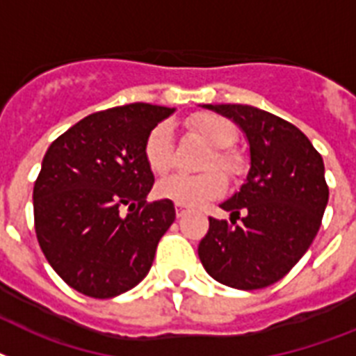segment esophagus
I'll return each instance as SVG.
<instances>
[{"instance_id": "34e87169", "label": "esophagus", "mask_w": 356, "mask_h": 356, "mask_svg": "<svg viewBox=\"0 0 356 356\" xmlns=\"http://www.w3.org/2000/svg\"><path fill=\"white\" fill-rule=\"evenodd\" d=\"M186 212H188V208L184 207V204H175V213H177V218H183Z\"/></svg>"}]
</instances>
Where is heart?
Returning <instances> with one entry per match:
<instances>
[{
	"label": "heart",
	"mask_w": 356,
	"mask_h": 356,
	"mask_svg": "<svg viewBox=\"0 0 356 356\" xmlns=\"http://www.w3.org/2000/svg\"><path fill=\"white\" fill-rule=\"evenodd\" d=\"M190 129L212 149L204 168H219L227 173H236L239 168L238 157L228 148L236 140V128L230 120L212 113H203L190 120ZM172 128L168 124H159L146 137L144 159L153 173L168 172L172 164ZM225 190V179L218 172H207L201 175L173 173L157 184V195L170 199L184 207H197L208 199L221 195Z\"/></svg>",
	"instance_id": "b5f03b06"
}]
</instances>
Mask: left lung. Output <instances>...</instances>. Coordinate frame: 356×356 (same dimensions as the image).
I'll return each instance as SVG.
<instances>
[{
    "mask_svg": "<svg viewBox=\"0 0 356 356\" xmlns=\"http://www.w3.org/2000/svg\"><path fill=\"white\" fill-rule=\"evenodd\" d=\"M203 108L238 124L250 168L238 192L219 204L230 212V223L210 218L199 259L228 287H268L302 259L318 234L329 199L322 155L296 126L273 113L241 104Z\"/></svg>",
    "mask_w": 356,
    "mask_h": 356,
    "instance_id": "1",
    "label": "left lung"
}]
</instances>
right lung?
Instances as JSON below:
<instances>
[{"label": "right lung", "mask_w": 356, "mask_h": 356, "mask_svg": "<svg viewBox=\"0 0 356 356\" xmlns=\"http://www.w3.org/2000/svg\"><path fill=\"white\" fill-rule=\"evenodd\" d=\"M173 111L143 102L98 111L49 146L34 183V228L51 267L78 293L113 298L149 273L175 208L146 201L155 177L144 143Z\"/></svg>", "instance_id": "obj_1"}]
</instances>
